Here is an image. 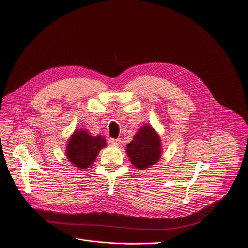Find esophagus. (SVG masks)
<instances>
[{"label": "esophagus", "mask_w": 248, "mask_h": 248, "mask_svg": "<svg viewBox=\"0 0 248 248\" xmlns=\"http://www.w3.org/2000/svg\"><path fill=\"white\" fill-rule=\"evenodd\" d=\"M109 141L111 142V144H113V145H121L122 144L121 139H113V138H111L109 140Z\"/></svg>", "instance_id": "obj_1"}]
</instances>
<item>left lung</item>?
I'll return each mask as SVG.
<instances>
[{"instance_id":"8db88e82","label":"left lung","mask_w":248,"mask_h":248,"mask_svg":"<svg viewBox=\"0 0 248 248\" xmlns=\"http://www.w3.org/2000/svg\"><path fill=\"white\" fill-rule=\"evenodd\" d=\"M126 148L129 160L140 170H145L157 163L162 153L160 137L151 125L142 126Z\"/></svg>"}]
</instances>
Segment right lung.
<instances>
[{"instance_id":"right-lung-1","label":"right lung","mask_w":248,"mask_h":248,"mask_svg":"<svg viewBox=\"0 0 248 248\" xmlns=\"http://www.w3.org/2000/svg\"><path fill=\"white\" fill-rule=\"evenodd\" d=\"M106 146V140L101 136L93 137L85 131L78 129L68 141L66 157L73 166L86 169L95 161L100 149Z\"/></svg>"}]
</instances>
